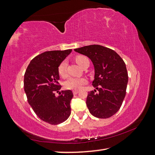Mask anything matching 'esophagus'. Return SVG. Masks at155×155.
Instances as JSON below:
<instances>
[{"instance_id":"obj_1","label":"esophagus","mask_w":155,"mask_h":155,"mask_svg":"<svg viewBox=\"0 0 155 155\" xmlns=\"http://www.w3.org/2000/svg\"><path fill=\"white\" fill-rule=\"evenodd\" d=\"M78 93H79V91H73V94H77Z\"/></svg>"}]
</instances>
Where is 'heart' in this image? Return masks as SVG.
<instances>
[{
	"label": "heart",
	"mask_w": 155,
	"mask_h": 155,
	"mask_svg": "<svg viewBox=\"0 0 155 155\" xmlns=\"http://www.w3.org/2000/svg\"><path fill=\"white\" fill-rule=\"evenodd\" d=\"M86 59H88L84 56H78L75 58V61L77 63L82 67L83 62ZM67 61H63L61 64H59L58 68V71L59 75L62 78L66 77L67 75ZM86 82V80L85 78H72L71 77L66 80L64 82V87L70 90L78 91L82 88V86L85 84Z\"/></svg>",
	"instance_id": "heart-1"
}]
</instances>
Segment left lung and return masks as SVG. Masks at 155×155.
<instances>
[{"instance_id": "obj_1", "label": "left lung", "mask_w": 155, "mask_h": 155, "mask_svg": "<svg viewBox=\"0 0 155 155\" xmlns=\"http://www.w3.org/2000/svg\"><path fill=\"white\" fill-rule=\"evenodd\" d=\"M88 56L94 67L93 86L99 91L88 93L86 105L94 117L107 118L120 109L126 94L128 73L121 57L112 49L91 45L74 50Z\"/></svg>"}]
</instances>
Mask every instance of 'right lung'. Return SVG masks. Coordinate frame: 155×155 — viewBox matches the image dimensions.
<instances>
[{
	"mask_svg": "<svg viewBox=\"0 0 155 155\" xmlns=\"http://www.w3.org/2000/svg\"><path fill=\"white\" fill-rule=\"evenodd\" d=\"M72 50L45 51L35 56L24 74V87L27 100L41 120L51 124L64 122L71 114V91H62L59 84V64Z\"/></svg>",
	"mask_w": 155,
	"mask_h": 155,
	"instance_id": "right-lung-1",
	"label": "right lung"
}]
</instances>
